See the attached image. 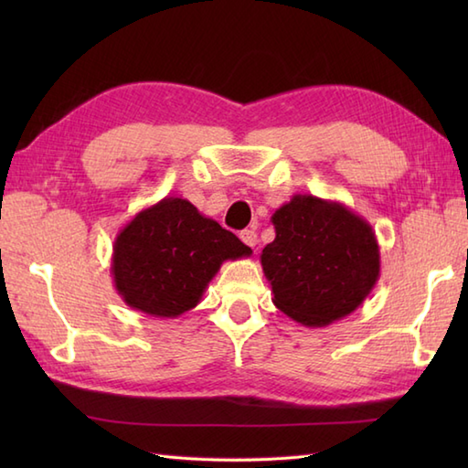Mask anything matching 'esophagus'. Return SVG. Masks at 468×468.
I'll return each instance as SVG.
<instances>
[{
  "instance_id": "34e87169",
  "label": "esophagus",
  "mask_w": 468,
  "mask_h": 468,
  "mask_svg": "<svg viewBox=\"0 0 468 468\" xmlns=\"http://www.w3.org/2000/svg\"><path fill=\"white\" fill-rule=\"evenodd\" d=\"M239 237H241V241L245 245H250V247L257 245V233L253 231V229H243V231L239 233Z\"/></svg>"
}]
</instances>
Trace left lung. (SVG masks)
Returning <instances> with one entry per match:
<instances>
[{"label":"left lung","mask_w":468,"mask_h":468,"mask_svg":"<svg viewBox=\"0 0 468 468\" xmlns=\"http://www.w3.org/2000/svg\"><path fill=\"white\" fill-rule=\"evenodd\" d=\"M275 239L261 267L277 310L307 327L344 320L380 277L372 225L352 208L314 195H293L271 215Z\"/></svg>","instance_id":"obj_1"}]
</instances>
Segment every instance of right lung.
I'll use <instances>...</instances> for the list:
<instances>
[{"mask_svg":"<svg viewBox=\"0 0 468 468\" xmlns=\"http://www.w3.org/2000/svg\"><path fill=\"white\" fill-rule=\"evenodd\" d=\"M251 253L186 198L165 197L116 235L112 282L128 307L168 320L201 302L223 261Z\"/></svg>","mask_w":468,"mask_h":468,"instance_id":"add662e5","label":"right lung"}]
</instances>
